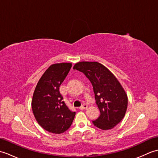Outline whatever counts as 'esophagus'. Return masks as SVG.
<instances>
[{"mask_svg": "<svg viewBox=\"0 0 158 158\" xmlns=\"http://www.w3.org/2000/svg\"><path fill=\"white\" fill-rule=\"evenodd\" d=\"M88 105H86V104H84V105H83L81 106H80L79 109L81 110H83V109H88Z\"/></svg>", "mask_w": 158, "mask_h": 158, "instance_id": "1", "label": "esophagus"}]
</instances>
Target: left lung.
I'll return each instance as SVG.
<instances>
[{"label":"left lung","mask_w":158,"mask_h":158,"mask_svg":"<svg viewBox=\"0 0 158 158\" xmlns=\"http://www.w3.org/2000/svg\"><path fill=\"white\" fill-rule=\"evenodd\" d=\"M87 77L93 86L100 116L92 123L101 130H110L125 116L127 96L118 80L110 70L97 62H80L73 67Z\"/></svg>","instance_id":"obj_1"}]
</instances>
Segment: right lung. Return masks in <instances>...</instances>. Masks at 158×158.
Segmentation results:
<instances>
[{"label": "right lung", "instance_id": "right-lung-1", "mask_svg": "<svg viewBox=\"0 0 158 158\" xmlns=\"http://www.w3.org/2000/svg\"><path fill=\"white\" fill-rule=\"evenodd\" d=\"M71 63L50 66L36 86L32 100V109L36 120L49 132L61 134L68 130L75 118L60 92L62 84L71 69Z\"/></svg>", "mask_w": 158, "mask_h": 158}]
</instances>
